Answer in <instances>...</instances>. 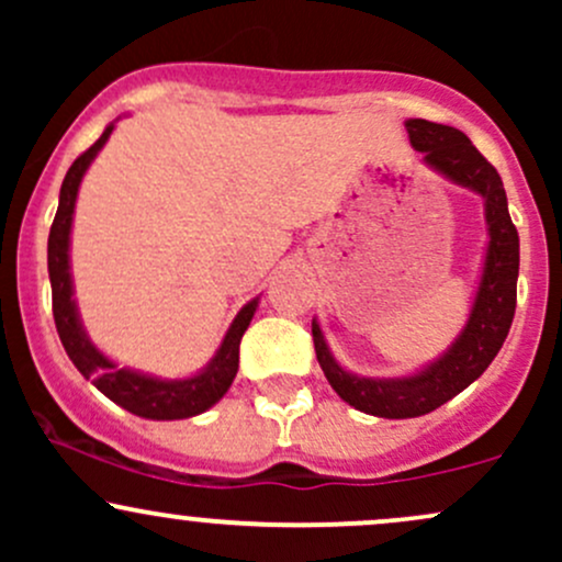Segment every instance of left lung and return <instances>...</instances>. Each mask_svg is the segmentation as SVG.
Listing matches in <instances>:
<instances>
[{"mask_svg": "<svg viewBox=\"0 0 562 562\" xmlns=\"http://www.w3.org/2000/svg\"><path fill=\"white\" fill-rule=\"evenodd\" d=\"M404 126L412 147L423 153V164L428 169L483 198L488 243L465 327L447 351L412 375L367 378L346 370L333 357L319 322L312 319L314 351L333 391L353 409L385 420L428 415L486 372L513 325L520 267L518 229L509 218L505 187L494 166L475 150L460 128L425 119H406Z\"/></svg>", "mask_w": 562, "mask_h": 562, "instance_id": "left-lung-1", "label": "left lung"}]
</instances>
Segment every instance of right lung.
<instances>
[{
	"label": "right lung",
	"mask_w": 562,
	"mask_h": 562,
	"mask_svg": "<svg viewBox=\"0 0 562 562\" xmlns=\"http://www.w3.org/2000/svg\"><path fill=\"white\" fill-rule=\"evenodd\" d=\"M115 121L105 126L102 137L87 153H81L74 160L66 179H63L60 203H57V214L47 240V269L49 285H53L55 327L76 370L87 380H92L94 389L105 393L111 402L124 406L132 415L145 417V420H187V417L203 415L205 409H211L229 391L232 380L237 375V364H240V338L248 330L256 308H259V295L237 312V317L232 319L229 330L224 335L222 346L216 348L214 357H211V362L190 378L169 380L147 375V372L132 370V367H119L92 344V338L83 330L79 306H76L74 299L70 229H74L76 198H79L83 173L92 166L97 153L105 147V142L111 139Z\"/></svg>",
	"instance_id": "right-lung-1"
}]
</instances>
